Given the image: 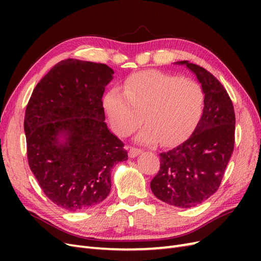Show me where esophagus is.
<instances>
[{
	"mask_svg": "<svg viewBox=\"0 0 261 261\" xmlns=\"http://www.w3.org/2000/svg\"><path fill=\"white\" fill-rule=\"evenodd\" d=\"M143 152V150H141L140 148H135V147H130L129 148V151H128V155L130 158H135L137 156L139 153Z\"/></svg>",
	"mask_w": 261,
	"mask_h": 261,
	"instance_id": "obj_1",
	"label": "esophagus"
}]
</instances>
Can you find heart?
I'll list each match as a JSON object with an SVG mask.
<instances>
[{
	"mask_svg": "<svg viewBox=\"0 0 261 261\" xmlns=\"http://www.w3.org/2000/svg\"><path fill=\"white\" fill-rule=\"evenodd\" d=\"M103 106L114 132L126 137L144 121L137 135L143 144L176 145L198 125L204 94L198 83L160 70H146L129 77L123 92L110 90Z\"/></svg>",
	"mask_w": 261,
	"mask_h": 261,
	"instance_id": "heart-1",
	"label": "heart"
}]
</instances>
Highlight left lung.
<instances>
[{"label": "left lung", "mask_w": 261, "mask_h": 261, "mask_svg": "<svg viewBox=\"0 0 261 261\" xmlns=\"http://www.w3.org/2000/svg\"><path fill=\"white\" fill-rule=\"evenodd\" d=\"M177 64L186 65L201 84L203 112L191 137L160 153V170L150 187L171 206L191 208L218 191L234 150L235 113L225 88L207 69L188 61Z\"/></svg>", "instance_id": "obj_1"}]
</instances>
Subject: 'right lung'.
<instances>
[{
	"mask_svg": "<svg viewBox=\"0 0 261 261\" xmlns=\"http://www.w3.org/2000/svg\"><path fill=\"white\" fill-rule=\"evenodd\" d=\"M113 74L101 63L61 61L37 84L27 105L29 168L45 196L65 210L105 200L112 167L127 160L123 141L105 122L102 96Z\"/></svg>",
	"mask_w": 261,
	"mask_h": 261,
	"instance_id": "add662e5",
	"label": "right lung"
}]
</instances>
